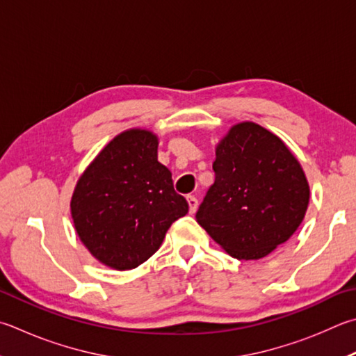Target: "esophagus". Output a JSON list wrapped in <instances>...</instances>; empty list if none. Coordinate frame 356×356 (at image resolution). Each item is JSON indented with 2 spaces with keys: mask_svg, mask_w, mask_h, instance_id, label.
Listing matches in <instances>:
<instances>
[{
  "mask_svg": "<svg viewBox=\"0 0 356 356\" xmlns=\"http://www.w3.org/2000/svg\"><path fill=\"white\" fill-rule=\"evenodd\" d=\"M186 202H188L191 215H193V213H196V210H197V199L195 196H186Z\"/></svg>",
  "mask_w": 356,
  "mask_h": 356,
  "instance_id": "esophagus-1",
  "label": "esophagus"
}]
</instances>
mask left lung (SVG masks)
Masks as SVG:
<instances>
[{
  "label": "left lung",
  "mask_w": 356,
  "mask_h": 356,
  "mask_svg": "<svg viewBox=\"0 0 356 356\" xmlns=\"http://www.w3.org/2000/svg\"><path fill=\"white\" fill-rule=\"evenodd\" d=\"M213 171L196 219L229 255L258 260L299 229L309 186L277 135L250 121L235 124L216 146Z\"/></svg>",
  "instance_id": "8db88e82"
}]
</instances>
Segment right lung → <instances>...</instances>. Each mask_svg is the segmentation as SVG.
<instances>
[{"mask_svg":"<svg viewBox=\"0 0 356 356\" xmlns=\"http://www.w3.org/2000/svg\"><path fill=\"white\" fill-rule=\"evenodd\" d=\"M157 135L131 129L90 163L71 197V218L83 245L116 270L145 263L163 243L188 202L174 191L171 172L157 160Z\"/></svg>","mask_w":356,"mask_h":356,"instance_id":"1","label":"right lung"}]
</instances>
